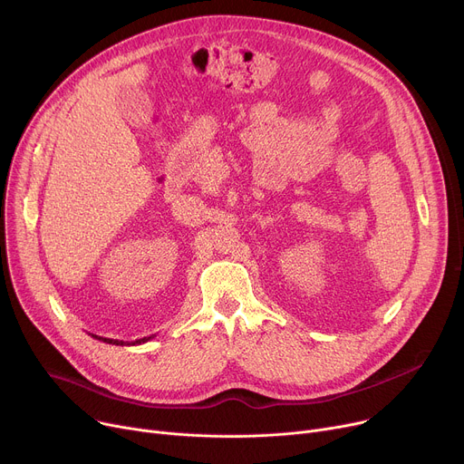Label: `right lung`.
<instances>
[{
  "mask_svg": "<svg viewBox=\"0 0 464 464\" xmlns=\"http://www.w3.org/2000/svg\"><path fill=\"white\" fill-rule=\"evenodd\" d=\"M92 337L93 339H97V341H102V343H109V344H118V346H125V344H141V343H147V341H150L154 335H149V337H143V339H136V341H118V339H107V337H99V335H93L92 334Z\"/></svg>",
  "mask_w": 464,
  "mask_h": 464,
  "instance_id": "add662e5",
  "label": "right lung"
}]
</instances>
